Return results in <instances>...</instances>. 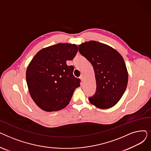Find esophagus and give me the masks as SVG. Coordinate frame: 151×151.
Wrapping results in <instances>:
<instances>
[{"mask_svg": "<svg viewBox=\"0 0 151 151\" xmlns=\"http://www.w3.org/2000/svg\"><path fill=\"white\" fill-rule=\"evenodd\" d=\"M80 79L81 80V81H83L84 80V76L83 75H81L80 77Z\"/></svg>", "mask_w": 151, "mask_h": 151, "instance_id": "1", "label": "esophagus"}]
</instances>
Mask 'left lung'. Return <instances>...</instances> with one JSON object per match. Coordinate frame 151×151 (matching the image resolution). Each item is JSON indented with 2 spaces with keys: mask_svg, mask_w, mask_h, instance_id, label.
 Segmentation results:
<instances>
[{
  "mask_svg": "<svg viewBox=\"0 0 151 151\" xmlns=\"http://www.w3.org/2000/svg\"><path fill=\"white\" fill-rule=\"evenodd\" d=\"M79 51L93 66L96 94L89 99L100 109L114 106L122 97L128 83V71L122 55L113 47L96 41L79 45Z\"/></svg>",
  "mask_w": 151,
  "mask_h": 151,
  "instance_id": "obj_1",
  "label": "left lung"
}]
</instances>
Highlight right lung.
Returning <instances> with one entry per match:
<instances>
[{"instance_id":"add662e5","label":"right lung","mask_w":151,"mask_h":151,"mask_svg":"<svg viewBox=\"0 0 151 151\" xmlns=\"http://www.w3.org/2000/svg\"><path fill=\"white\" fill-rule=\"evenodd\" d=\"M78 50L75 44L58 43L40 50L29 63L26 75L28 90L40 108L57 111L68 105L81 80L66 62L74 58Z\"/></svg>"}]
</instances>
